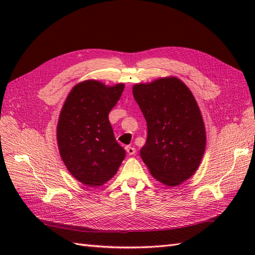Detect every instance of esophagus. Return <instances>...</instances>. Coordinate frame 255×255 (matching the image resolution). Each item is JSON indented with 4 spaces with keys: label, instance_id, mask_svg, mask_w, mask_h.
<instances>
[{
    "label": "esophagus",
    "instance_id": "esophagus-1",
    "mask_svg": "<svg viewBox=\"0 0 255 255\" xmlns=\"http://www.w3.org/2000/svg\"><path fill=\"white\" fill-rule=\"evenodd\" d=\"M126 151H127V153H128L129 155H132V154L136 153V148L130 147V145H127V147H126Z\"/></svg>",
    "mask_w": 255,
    "mask_h": 255
}]
</instances>
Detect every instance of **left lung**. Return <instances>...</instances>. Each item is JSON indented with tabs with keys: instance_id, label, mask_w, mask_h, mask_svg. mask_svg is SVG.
I'll return each mask as SVG.
<instances>
[{
	"instance_id": "8db88e82",
	"label": "left lung",
	"mask_w": 255,
	"mask_h": 255,
	"mask_svg": "<svg viewBox=\"0 0 255 255\" xmlns=\"http://www.w3.org/2000/svg\"><path fill=\"white\" fill-rule=\"evenodd\" d=\"M133 97L147 122L140 155L156 180L175 186L188 180L202 161L206 133L192 92L176 78L136 84Z\"/></svg>"
}]
</instances>
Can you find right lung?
Returning a JSON list of instances; mask_svg holds the SVG:
<instances>
[{
	"mask_svg": "<svg viewBox=\"0 0 255 255\" xmlns=\"http://www.w3.org/2000/svg\"><path fill=\"white\" fill-rule=\"evenodd\" d=\"M124 89L89 80L75 85L64 102L57 127L59 151L69 172L85 185L111 180L126 155L108 121Z\"/></svg>",
	"mask_w": 255,
	"mask_h": 255,
	"instance_id": "right-lung-1",
	"label": "right lung"
}]
</instances>
